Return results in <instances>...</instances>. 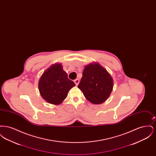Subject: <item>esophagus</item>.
I'll return each instance as SVG.
<instances>
[{"instance_id":"obj_1","label":"esophagus","mask_w":156,"mask_h":156,"mask_svg":"<svg viewBox=\"0 0 156 156\" xmlns=\"http://www.w3.org/2000/svg\"><path fill=\"white\" fill-rule=\"evenodd\" d=\"M74 82L76 85H78V83H79V82H80V80H79V79H78V78L75 79L74 80Z\"/></svg>"}]
</instances>
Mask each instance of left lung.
I'll use <instances>...</instances> for the list:
<instances>
[{"label":"left lung","mask_w":156,"mask_h":156,"mask_svg":"<svg viewBox=\"0 0 156 156\" xmlns=\"http://www.w3.org/2000/svg\"><path fill=\"white\" fill-rule=\"evenodd\" d=\"M113 79L107 71L99 64L86 66L78 87L85 97L92 104H100L111 95Z\"/></svg>","instance_id":"obj_1"}]
</instances>
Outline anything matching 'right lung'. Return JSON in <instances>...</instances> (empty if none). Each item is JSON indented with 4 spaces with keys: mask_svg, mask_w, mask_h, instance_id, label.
<instances>
[{
    "mask_svg": "<svg viewBox=\"0 0 156 156\" xmlns=\"http://www.w3.org/2000/svg\"><path fill=\"white\" fill-rule=\"evenodd\" d=\"M75 85L74 82L68 78L60 64L53 65L47 69L38 82L41 97L48 103L54 105L61 104Z\"/></svg>",
    "mask_w": 156,
    "mask_h": 156,
    "instance_id": "obj_1",
    "label": "right lung"
}]
</instances>
